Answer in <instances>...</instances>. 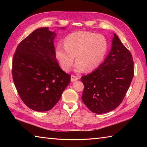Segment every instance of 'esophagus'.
Instances as JSON below:
<instances>
[{"instance_id":"obj_1","label":"esophagus","mask_w":147,"mask_h":147,"mask_svg":"<svg viewBox=\"0 0 147 147\" xmlns=\"http://www.w3.org/2000/svg\"><path fill=\"white\" fill-rule=\"evenodd\" d=\"M79 79V78L76 76H74V75H71V82H74V81H76V80H78Z\"/></svg>"}]
</instances>
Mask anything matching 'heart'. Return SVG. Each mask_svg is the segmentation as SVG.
<instances>
[{"label":"heart","instance_id":"1","mask_svg":"<svg viewBox=\"0 0 147 147\" xmlns=\"http://www.w3.org/2000/svg\"><path fill=\"white\" fill-rule=\"evenodd\" d=\"M107 49V40L104 35L80 31L65 37L64 45L58 43L55 49V55L65 71L70 69L74 57L78 62L76 71H82L85 68L86 71H90L101 63Z\"/></svg>","mask_w":147,"mask_h":147}]
</instances>
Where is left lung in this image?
Here are the masks:
<instances>
[{"label": "left lung", "mask_w": 147, "mask_h": 147, "mask_svg": "<svg viewBox=\"0 0 147 147\" xmlns=\"http://www.w3.org/2000/svg\"><path fill=\"white\" fill-rule=\"evenodd\" d=\"M134 71L131 54L114 33L112 48L104 62L92 73L81 78L84 85L83 103L96 114L114 110L123 100Z\"/></svg>", "instance_id": "8db88e82"}]
</instances>
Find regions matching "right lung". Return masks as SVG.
I'll return each mask as SVG.
<instances>
[{"label": "right lung", "instance_id": "add662e5", "mask_svg": "<svg viewBox=\"0 0 147 147\" xmlns=\"http://www.w3.org/2000/svg\"><path fill=\"white\" fill-rule=\"evenodd\" d=\"M55 35L48 27L36 29L20 43L13 55L15 86L24 104L35 111L54 107L71 82L70 74L56 61Z\"/></svg>", "mask_w": 147, "mask_h": 147}]
</instances>
